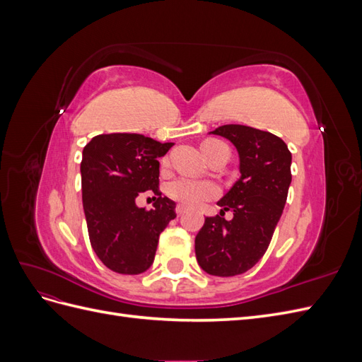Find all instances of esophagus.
Returning a JSON list of instances; mask_svg holds the SVG:
<instances>
[{"label":"esophagus","mask_w":362,"mask_h":362,"mask_svg":"<svg viewBox=\"0 0 362 362\" xmlns=\"http://www.w3.org/2000/svg\"><path fill=\"white\" fill-rule=\"evenodd\" d=\"M175 210H177V214H178V216H182V214L185 213V210H187V208H185V205H182V204H178L177 208H175Z\"/></svg>","instance_id":"34e87169"}]
</instances>
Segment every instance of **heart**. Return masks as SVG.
I'll use <instances>...</instances> for the list:
<instances>
[{"mask_svg": "<svg viewBox=\"0 0 362 362\" xmlns=\"http://www.w3.org/2000/svg\"><path fill=\"white\" fill-rule=\"evenodd\" d=\"M222 144L223 141H221V140L210 139V140L204 141L202 148L208 146V145H222ZM168 193L172 199L178 201L184 205L199 206V205L205 204L206 201L216 198L218 190L216 185L210 181H204V180L192 178V177H182V178L175 180L169 184Z\"/></svg>", "mask_w": 362, "mask_h": 362, "instance_id": "b5f03b06", "label": "heart"}]
</instances>
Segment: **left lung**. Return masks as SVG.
<instances>
[{"instance_id":"1","label":"left lung","mask_w":362,"mask_h":362,"mask_svg":"<svg viewBox=\"0 0 362 362\" xmlns=\"http://www.w3.org/2000/svg\"><path fill=\"white\" fill-rule=\"evenodd\" d=\"M210 134L235 146L240 178L217 202L221 214L205 217L194 238L198 264L208 275H242L266 254L291 182V152L278 136L246 125H222ZM225 211L235 217L226 221Z\"/></svg>"}]
</instances>
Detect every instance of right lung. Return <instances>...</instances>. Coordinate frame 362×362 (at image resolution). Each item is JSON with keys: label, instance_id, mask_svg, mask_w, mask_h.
<instances>
[{"label": "right lung", "instance_id": "1", "mask_svg": "<svg viewBox=\"0 0 362 362\" xmlns=\"http://www.w3.org/2000/svg\"><path fill=\"white\" fill-rule=\"evenodd\" d=\"M172 146L141 134L115 133L93 137L83 149L81 192L90 245L116 273L148 270L160 234L177 217V204L158 190V158ZM146 189L159 196L152 211L135 205Z\"/></svg>", "mask_w": 362, "mask_h": 362}]
</instances>
